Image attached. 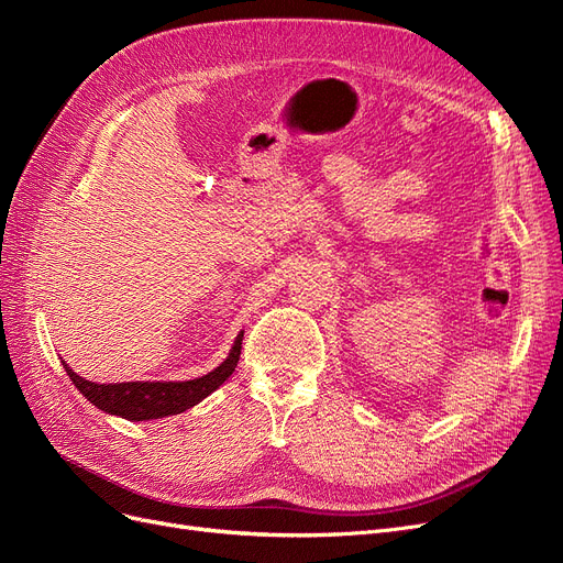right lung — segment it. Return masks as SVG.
<instances>
[{"instance_id": "add662e5", "label": "right lung", "mask_w": 563, "mask_h": 563, "mask_svg": "<svg viewBox=\"0 0 563 563\" xmlns=\"http://www.w3.org/2000/svg\"><path fill=\"white\" fill-rule=\"evenodd\" d=\"M242 338L244 333L236 335L234 345L228 354V360L216 366L211 373L195 380L185 383H110L98 385L91 380L79 378L77 373L67 366V376L75 383V387L87 397L100 411L122 416L126 420H152L164 416H176L187 411V408L199 404L203 397H209L216 387L223 385L232 371L236 368L242 354Z\"/></svg>"}]
</instances>
